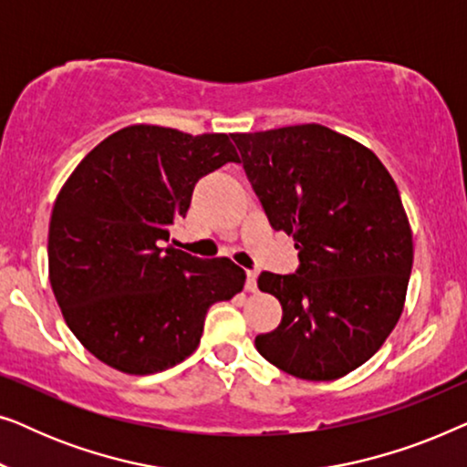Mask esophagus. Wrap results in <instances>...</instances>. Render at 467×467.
<instances>
[{"label": "esophagus", "mask_w": 467, "mask_h": 467, "mask_svg": "<svg viewBox=\"0 0 467 467\" xmlns=\"http://www.w3.org/2000/svg\"><path fill=\"white\" fill-rule=\"evenodd\" d=\"M246 291H257V272L254 270H246Z\"/></svg>", "instance_id": "obj_1"}]
</instances>
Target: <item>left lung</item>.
<instances>
[{"label":"left lung","mask_w":467,"mask_h":467,"mask_svg":"<svg viewBox=\"0 0 467 467\" xmlns=\"http://www.w3.org/2000/svg\"><path fill=\"white\" fill-rule=\"evenodd\" d=\"M232 138L267 221L299 251L296 274L261 272L283 321L254 347L297 379H340L404 310L412 232L398 184L372 150L317 123Z\"/></svg>","instance_id":"8db88e82"}]
</instances>
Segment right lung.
Instances as JSON below:
<instances>
[{
	"instance_id": "right-lung-1",
	"label": "right lung",
	"mask_w": 467,
	"mask_h": 467,
	"mask_svg": "<svg viewBox=\"0 0 467 467\" xmlns=\"http://www.w3.org/2000/svg\"><path fill=\"white\" fill-rule=\"evenodd\" d=\"M240 163L227 133L191 136L131 125L99 142L57 195L48 276L67 327L88 353L125 374L163 372L200 344L213 304L246 274L165 244L195 182Z\"/></svg>"
}]
</instances>
